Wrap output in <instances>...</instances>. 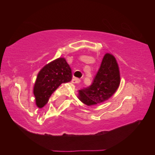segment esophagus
Listing matches in <instances>:
<instances>
[{
  "instance_id": "esophagus-1",
  "label": "esophagus",
  "mask_w": 155,
  "mask_h": 155,
  "mask_svg": "<svg viewBox=\"0 0 155 155\" xmlns=\"http://www.w3.org/2000/svg\"><path fill=\"white\" fill-rule=\"evenodd\" d=\"M72 81L74 83H79L80 81H81V79H79V78H74V79H72Z\"/></svg>"
}]
</instances>
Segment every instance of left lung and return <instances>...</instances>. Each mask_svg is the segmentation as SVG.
Instances as JSON below:
<instances>
[{"instance_id":"8db88e82","label":"left lung","mask_w":155,"mask_h":155,"mask_svg":"<svg viewBox=\"0 0 155 155\" xmlns=\"http://www.w3.org/2000/svg\"><path fill=\"white\" fill-rule=\"evenodd\" d=\"M120 83L119 67L114 57L106 54L92 84L79 90V100L87 106L101 104L114 94Z\"/></svg>"}]
</instances>
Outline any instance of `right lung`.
<instances>
[{
    "label": "right lung",
    "mask_w": 155,
    "mask_h": 155,
    "mask_svg": "<svg viewBox=\"0 0 155 155\" xmlns=\"http://www.w3.org/2000/svg\"><path fill=\"white\" fill-rule=\"evenodd\" d=\"M71 79V69L64 58H58L45 65L38 73L33 89L37 106L39 108L45 106L57 88Z\"/></svg>",
    "instance_id": "add662e5"
}]
</instances>
